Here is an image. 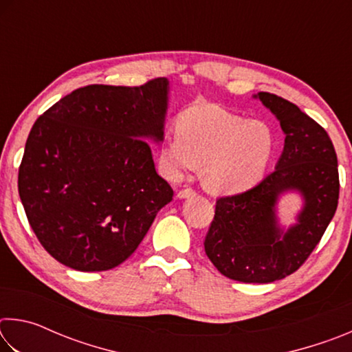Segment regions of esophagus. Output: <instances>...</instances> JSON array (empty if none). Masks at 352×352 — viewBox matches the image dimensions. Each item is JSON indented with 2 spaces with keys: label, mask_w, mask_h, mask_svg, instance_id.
Here are the masks:
<instances>
[{
  "label": "esophagus",
  "mask_w": 352,
  "mask_h": 352,
  "mask_svg": "<svg viewBox=\"0 0 352 352\" xmlns=\"http://www.w3.org/2000/svg\"><path fill=\"white\" fill-rule=\"evenodd\" d=\"M192 195H195V190L190 189V188H186V189L178 190L177 197H178V199H189V197H192Z\"/></svg>",
  "instance_id": "obj_1"
}]
</instances>
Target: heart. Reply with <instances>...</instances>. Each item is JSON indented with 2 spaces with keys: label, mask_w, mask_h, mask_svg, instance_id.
<instances>
[{
  "label": "heart",
  "mask_w": 352,
  "mask_h": 352,
  "mask_svg": "<svg viewBox=\"0 0 352 352\" xmlns=\"http://www.w3.org/2000/svg\"><path fill=\"white\" fill-rule=\"evenodd\" d=\"M273 153L275 135L264 121L199 104L178 115L175 133L163 140L158 158L170 180L204 163L205 186L217 194H234L264 177Z\"/></svg>",
  "instance_id": "1"
}]
</instances>
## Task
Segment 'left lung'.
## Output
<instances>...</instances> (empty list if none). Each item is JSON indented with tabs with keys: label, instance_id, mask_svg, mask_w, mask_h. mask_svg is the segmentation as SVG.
I'll return each instance as SVG.
<instances>
[{
	"label": "left lung",
	"instance_id": "left-lung-1",
	"mask_svg": "<svg viewBox=\"0 0 352 352\" xmlns=\"http://www.w3.org/2000/svg\"><path fill=\"white\" fill-rule=\"evenodd\" d=\"M276 116L285 135L278 164L245 192L220 197L205 237V252L226 278L267 284L292 275L318 245L338 204L337 155L326 130L295 104L276 94H254ZM298 192L303 208L284 230L276 205Z\"/></svg>",
	"mask_w": 352,
	"mask_h": 352
}]
</instances>
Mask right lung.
<instances>
[{
	"mask_svg": "<svg viewBox=\"0 0 352 352\" xmlns=\"http://www.w3.org/2000/svg\"><path fill=\"white\" fill-rule=\"evenodd\" d=\"M169 80L88 85L31 129L19 170L29 225L52 258L79 272L115 269L174 195L147 141L162 142Z\"/></svg>",
	"mask_w": 352,
	"mask_h": 352,
	"instance_id": "1",
	"label": "right lung"
}]
</instances>
